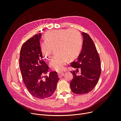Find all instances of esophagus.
<instances>
[{
  "label": "esophagus",
  "mask_w": 121,
  "mask_h": 121,
  "mask_svg": "<svg viewBox=\"0 0 121 121\" xmlns=\"http://www.w3.org/2000/svg\"><path fill=\"white\" fill-rule=\"evenodd\" d=\"M58 77L59 78H61L63 76H64V73L63 72H60V73H58Z\"/></svg>",
  "instance_id": "1"
}]
</instances>
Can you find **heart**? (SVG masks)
Listing matches in <instances>:
<instances>
[{
    "label": "heart",
    "mask_w": 121,
    "mask_h": 121,
    "mask_svg": "<svg viewBox=\"0 0 121 121\" xmlns=\"http://www.w3.org/2000/svg\"><path fill=\"white\" fill-rule=\"evenodd\" d=\"M44 41L42 44L41 51L43 57L49 59L54 48L57 54L50 62V67L58 72L64 70L68 59L77 58L81 52L82 39L77 30H59L48 31L45 35Z\"/></svg>",
    "instance_id": "heart-1"
}]
</instances>
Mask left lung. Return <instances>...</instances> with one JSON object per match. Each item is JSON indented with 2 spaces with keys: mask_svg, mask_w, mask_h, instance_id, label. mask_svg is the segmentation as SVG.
Wrapping results in <instances>:
<instances>
[{
  "mask_svg": "<svg viewBox=\"0 0 121 121\" xmlns=\"http://www.w3.org/2000/svg\"><path fill=\"white\" fill-rule=\"evenodd\" d=\"M81 34L83 37L81 52L77 60L71 65L77 70L71 71L73 78L70 88L73 93L78 94L91 91L97 85L101 73L100 60L93 41L87 33L82 32ZM78 69L80 73L78 74Z\"/></svg>",
  "mask_w": 121,
  "mask_h": 121,
  "instance_id": "obj_1",
  "label": "left lung"
}]
</instances>
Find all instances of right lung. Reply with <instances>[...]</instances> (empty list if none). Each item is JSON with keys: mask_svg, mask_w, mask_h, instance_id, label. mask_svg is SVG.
I'll return each instance as SVG.
<instances>
[{"mask_svg": "<svg viewBox=\"0 0 121 121\" xmlns=\"http://www.w3.org/2000/svg\"><path fill=\"white\" fill-rule=\"evenodd\" d=\"M42 34H36L22 46L20 66L22 79L28 91L33 97L44 99L52 96L59 78L56 72H51L49 76L43 75L49 70L48 65L43 60L40 44Z\"/></svg>", "mask_w": 121, "mask_h": 121, "instance_id": "1", "label": "right lung"}]
</instances>
